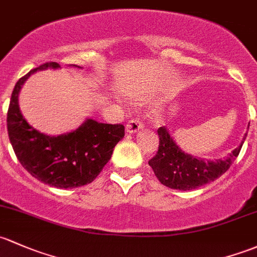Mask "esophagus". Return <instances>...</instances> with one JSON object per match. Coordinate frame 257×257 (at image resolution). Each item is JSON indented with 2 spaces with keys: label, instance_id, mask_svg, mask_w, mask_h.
<instances>
[{
  "label": "esophagus",
  "instance_id": "1",
  "mask_svg": "<svg viewBox=\"0 0 257 257\" xmlns=\"http://www.w3.org/2000/svg\"><path fill=\"white\" fill-rule=\"evenodd\" d=\"M142 128H143V124L140 123L139 120L132 119V120H129L128 123H126L125 132H126V133H129V134H134V133H137L138 131H140Z\"/></svg>",
  "mask_w": 257,
  "mask_h": 257
}]
</instances>
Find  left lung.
Returning a JSON list of instances; mask_svg holds the SVG:
<instances>
[{
	"instance_id": "8db88e82",
	"label": "left lung",
	"mask_w": 257,
	"mask_h": 257,
	"mask_svg": "<svg viewBox=\"0 0 257 257\" xmlns=\"http://www.w3.org/2000/svg\"><path fill=\"white\" fill-rule=\"evenodd\" d=\"M158 134L160 138L159 150L149 161V165L164 186L180 191L194 190L220 177L237 158L247 136L245 133L239 147L226 158L204 160L185 153L165 126L158 129Z\"/></svg>"
}]
</instances>
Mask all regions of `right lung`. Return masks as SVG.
<instances>
[{"label": "right lung", "mask_w": 257, "mask_h": 257, "mask_svg": "<svg viewBox=\"0 0 257 257\" xmlns=\"http://www.w3.org/2000/svg\"><path fill=\"white\" fill-rule=\"evenodd\" d=\"M49 67L59 69L60 65H40L16 83L7 112L8 137L16 156L32 176L56 188L80 187L92 182L109 161L114 147L123 139L124 126L87 118L75 131L56 137L33 128L22 114L18 96L31 75Z\"/></svg>", "instance_id": "right-lung-1"}]
</instances>
